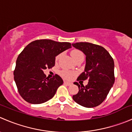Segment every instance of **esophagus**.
<instances>
[{"label":"esophagus","instance_id":"esophagus-1","mask_svg":"<svg viewBox=\"0 0 132 132\" xmlns=\"http://www.w3.org/2000/svg\"><path fill=\"white\" fill-rule=\"evenodd\" d=\"M64 84L66 85H67V86H71V85L72 84L70 83V82H66V81H64Z\"/></svg>","mask_w":132,"mask_h":132}]
</instances>
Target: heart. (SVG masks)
<instances>
[{
    "mask_svg": "<svg viewBox=\"0 0 132 132\" xmlns=\"http://www.w3.org/2000/svg\"><path fill=\"white\" fill-rule=\"evenodd\" d=\"M71 55L75 61H76V60L78 59L80 57L84 56V54L80 50H77V49H74V50L71 51ZM61 54L57 55L56 57H55V61H58L59 60V59L61 58ZM60 74L62 76V78H64V79L71 80L73 78V77L75 75V73L72 72V71H68V70H62V71H61Z\"/></svg>",
    "mask_w": 132,
    "mask_h": 132,
    "instance_id": "1",
    "label": "heart"
}]
</instances>
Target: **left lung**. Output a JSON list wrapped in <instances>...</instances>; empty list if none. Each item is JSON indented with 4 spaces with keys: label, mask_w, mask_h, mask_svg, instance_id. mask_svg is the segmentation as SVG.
Instances as JSON below:
<instances>
[{
    "label": "left lung",
    "mask_w": 132,
    "mask_h": 132,
    "mask_svg": "<svg viewBox=\"0 0 132 132\" xmlns=\"http://www.w3.org/2000/svg\"><path fill=\"white\" fill-rule=\"evenodd\" d=\"M72 45L83 52L86 56L85 70L77 80H89L86 86L75 82L79 91L73 96V99L83 107H95L105 100L114 83V60L107 50L100 45L87 42L76 43Z\"/></svg>",
    "instance_id": "obj_1"
}]
</instances>
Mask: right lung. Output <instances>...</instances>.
<instances>
[{
    "instance_id": "right-lung-1",
    "label": "right lung",
    "mask_w": 132,
    "mask_h": 132,
    "mask_svg": "<svg viewBox=\"0 0 132 132\" xmlns=\"http://www.w3.org/2000/svg\"><path fill=\"white\" fill-rule=\"evenodd\" d=\"M71 47L68 42L38 39L27 45L19 54L14 70V79L19 94L32 104H40L52 98L63 84L58 75L49 78L43 70L55 66V57Z\"/></svg>"
}]
</instances>
